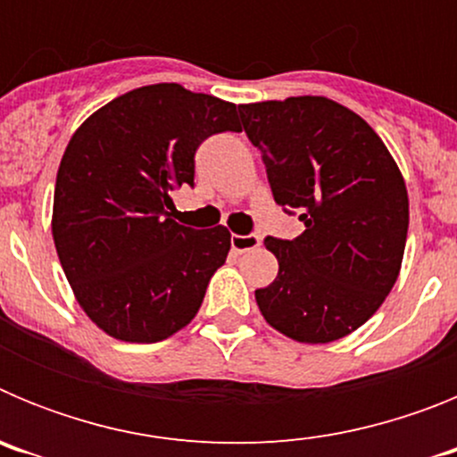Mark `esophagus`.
<instances>
[{
    "mask_svg": "<svg viewBox=\"0 0 457 457\" xmlns=\"http://www.w3.org/2000/svg\"><path fill=\"white\" fill-rule=\"evenodd\" d=\"M261 245L258 236H231V247L236 253H245L249 249H256Z\"/></svg>",
    "mask_w": 457,
    "mask_h": 457,
    "instance_id": "1",
    "label": "esophagus"
}]
</instances>
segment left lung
<instances>
[{
  "label": "left lung",
  "instance_id": "8db88e82",
  "mask_svg": "<svg viewBox=\"0 0 457 457\" xmlns=\"http://www.w3.org/2000/svg\"><path fill=\"white\" fill-rule=\"evenodd\" d=\"M274 201L304 233L265 237L278 274L256 290L265 320L300 343H332L364 325L401 272L410 201L385 141L322 96L240 104Z\"/></svg>",
  "mask_w": 457,
  "mask_h": 457
}]
</instances>
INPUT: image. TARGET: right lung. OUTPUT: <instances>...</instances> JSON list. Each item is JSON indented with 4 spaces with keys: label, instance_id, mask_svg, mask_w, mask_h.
<instances>
[{
    "label": "right lung",
    "instance_id": "right-lung-1",
    "mask_svg": "<svg viewBox=\"0 0 457 457\" xmlns=\"http://www.w3.org/2000/svg\"><path fill=\"white\" fill-rule=\"evenodd\" d=\"M226 130L240 132L233 103L151 84L93 112L68 141L52 237L79 306L109 337L157 343L196 316L231 233L171 220L169 192L194 185V153Z\"/></svg>",
    "mask_w": 457,
    "mask_h": 457
}]
</instances>
